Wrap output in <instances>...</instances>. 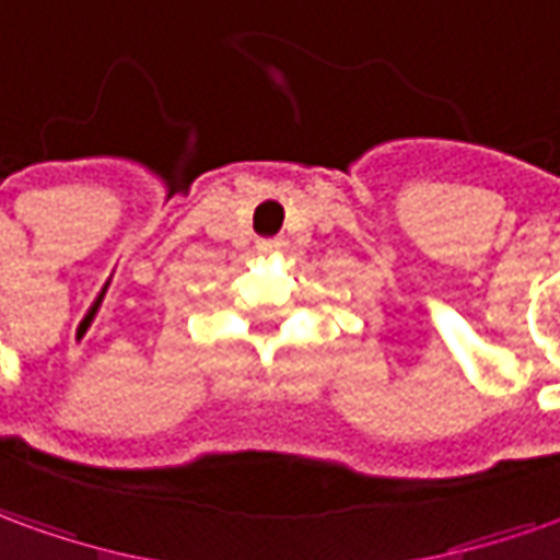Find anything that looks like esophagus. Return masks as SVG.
<instances>
[{
  "label": "esophagus",
  "instance_id": "esophagus-1",
  "mask_svg": "<svg viewBox=\"0 0 560 560\" xmlns=\"http://www.w3.org/2000/svg\"><path fill=\"white\" fill-rule=\"evenodd\" d=\"M283 246V241H261L258 243V253H277Z\"/></svg>",
  "mask_w": 560,
  "mask_h": 560
}]
</instances>
